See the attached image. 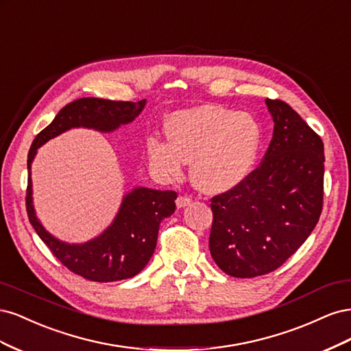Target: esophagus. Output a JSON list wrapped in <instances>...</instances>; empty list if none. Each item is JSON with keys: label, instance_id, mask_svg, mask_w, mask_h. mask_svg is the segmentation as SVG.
Listing matches in <instances>:
<instances>
[{"label": "esophagus", "instance_id": "obj_1", "mask_svg": "<svg viewBox=\"0 0 351 351\" xmlns=\"http://www.w3.org/2000/svg\"><path fill=\"white\" fill-rule=\"evenodd\" d=\"M176 204H177L178 208H184V206L192 204V197H190V196H178Z\"/></svg>", "mask_w": 351, "mask_h": 351}]
</instances>
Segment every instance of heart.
Segmentation results:
<instances>
[{"label":"heart","mask_w":351,"mask_h":351,"mask_svg":"<svg viewBox=\"0 0 351 351\" xmlns=\"http://www.w3.org/2000/svg\"><path fill=\"white\" fill-rule=\"evenodd\" d=\"M169 142L151 139V164L167 177L182 174L192 161V178L206 193H221L246 178L256 159L261 130L247 114L205 105L173 115Z\"/></svg>","instance_id":"obj_1"}]
</instances>
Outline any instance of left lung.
I'll return each mask as SVG.
<instances>
[{
	"mask_svg": "<svg viewBox=\"0 0 351 351\" xmlns=\"http://www.w3.org/2000/svg\"><path fill=\"white\" fill-rule=\"evenodd\" d=\"M274 134L258 168L210 197L209 250L221 271L253 278L278 269L319 221L324 142L289 104L267 99Z\"/></svg>",
	"mask_w": 351,
	"mask_h": 351,
	"instance_id": "1",
	"label": "left lung"
}]
</instances>
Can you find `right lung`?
<instances>
[{"mask_svg": "<svg viewBox=\"0 0 351 351\" xmlns=\"http://www.w3.org/2000/svg\"><path fill=\"white\" fill-rule=\"evenodd\" d=\"M145 107L139 102L111 101L102 98H80L67 104L49 125L36 134L27 155L26 210L32 227L51 253L67 269L95 282H112L132 278L152 258L156 247L161 221L176 210L177 193L173 190L139 187L127 195L111 227L84 244H66L52 237L35 217L32 205L30 164L38 147L71 127L111 132L120 124L133 121Z\"/></svg>", "mask_w": 351, "mask_h": 351, "instance_id": "1", "label": "right lung"}]
</instances>
